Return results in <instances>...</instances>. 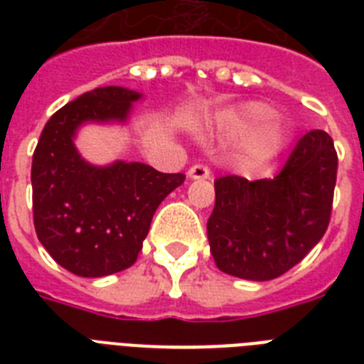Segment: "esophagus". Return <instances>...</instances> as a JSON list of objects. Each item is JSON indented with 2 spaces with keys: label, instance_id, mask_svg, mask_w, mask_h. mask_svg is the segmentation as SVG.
Returning <instances> with one entry per match:
<instances>
[{
  "label": "esophagus",
  "instance_id": "esophagus-1",
  "mask_svg": "<svg viewBox=\"0 0 364 364\" xmlns=\"http://www.w3.org/2000/svg\"><path fill=\"white\" fill-rule=\"evenodd\" d=\"M210 173V168L204 164H194L191 166V170H188V177H191V179H208Z\"/></svg>",
  "mask_w": 364,
  "mask_h": 364
}]
</instances>
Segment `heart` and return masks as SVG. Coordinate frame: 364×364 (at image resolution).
I'll return each mask as SVG.
<instances>
[{"label": "heart", "mask_w": 364, "mask_h": 364, "mask_svg": "<svg viewBox=\"0 0 364 364\" xmlns=\"http://www.w3.org/2000/svg\"><path fill=\"white\" fill-rule=\"evenodd\" d=\"M270 117H272V111L268 109L266 105L247 104L228 115V126L234 128L236 132L247 134V132L259 128L260 124H264ZM282 139H283V132L279 126L276 124L266 126L264 130L260 132L259 136H257V139H255V145H253L255 154H259V156L272 154L277 147H279V145H282Z\"/></svg>", "instance_id": "heart-1"}]
</instances>
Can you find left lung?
<instances>
[{
  "label": "left lung",
  "mask_w": 364,
  "mask_h": 364,
  "mask_svg": "<svg viewBox=\"0 0 364 364\" xmlns=\"http://www.w3.org/2000/svg\"><path fill=\"white\" fill-rule=\"evenodd\" d=\"M338 154L333 137L311 130L272 179H215L208 240L217 268L253 282L279 277L327 232Z\"/></svg>",
  "instance_id": "left-lung-1"
}]
</instances>
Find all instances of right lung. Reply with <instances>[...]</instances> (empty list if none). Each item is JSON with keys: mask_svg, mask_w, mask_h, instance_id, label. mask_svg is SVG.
Instances as JSON below:
<instances>
[{"mask_svg": "<svg viewBox=\"0 0 364 364\" xmlns=\"http://www.w3.org/2000/svg\"><path fill=\"white\" fill-rule=\"evenodd\" d=\"M139 94L122 87L85 92L54 113L31 160L37 238L60 266L102 277L136 262L160 202L185 181L141 162L98 168L79 156L73 137L87 121H126Z\"/></svg>", "mask_w": 364, "mask_h": 364, "instance_id": "1", "label": "right lung"}]
</instances>
